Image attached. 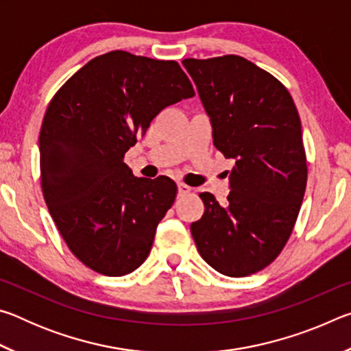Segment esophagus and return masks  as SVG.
<instances>
[{"label": "esophagus", "mask_w": 351, "mask_h": 351, "mask_svg": "<svg viewBox=\"0 0 351 351\" xmlns=\"http://www.w3.org/2000/svg\"><path fill=\"white\" fill-rule=\"evenodd\" d=\"M190 190H192V187L186 186V184H182V182L178 184V193H180V195H186V193L190 192Z\"/></svg>", "instance_id": "esophagus-1"}]
</instances>
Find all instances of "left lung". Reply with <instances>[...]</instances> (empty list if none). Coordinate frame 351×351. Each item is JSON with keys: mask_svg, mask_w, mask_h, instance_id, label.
Masks as SVG:
<instances>
[{"mask_svg": "<svg viewBox=\"0 0 351 351\" xmlns=\"http://www.w3.org/2000/svg\"><path fill=\"white\" fill-rule=\"evenodd\" d=\"M210 119L213 145L234 159L224 204L199 193L204 213L190 224L201 257L219 274L263 269L287 245L306 187V156L293 97L274 75L240 56L186 58Z\"/></svg>", "mask_w": 351, "mask_h": 351, "instance_id": "obj_1", "label": "left lung"}]
</instances>
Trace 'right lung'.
<instances>
[{"label": "right lung", "mask_w": 351, "mask_h": 351, "mask_svg": "<svg viewBox=\"0 0 351 351\" xmlns=\"http://www.w3.org/2000/svg\"><path fill=\"white\" fill-rule=\"evenodd\" d=\"M195 96L173 60L111 51L52 97L38 139L41 189L77 258L104 276L144 263L176 198L169 176L138 178L123 156L164 108Z\"/></svg>", "instance_id": "1"}]
</instances>
